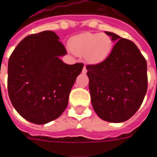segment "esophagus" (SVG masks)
<instances>
[{"instance_id": "esophagus-1", "label": "esophagus", "mask_w": 157, "mask_h": 157, "mask_svg": "<svg viewBox=\"0 0 157 157\" xmlns=\"http://www.w3.org/2000/svg\"><path fill=\"white\" fill-rule=\"evenodd\" d=\"M82 72H83L84 74L86 73V72H87V69H86V66H84L83 70H82Z\"/></svg>"}]
</instances>
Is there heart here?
Wrapping results in <instances>:
<instances>
[{
    "label": "heart",
    "instance_id": "obj_1",
    "mask_svg": "<svg viewBox=\"0 0 157 157\" xmlns=\"http://www.w3.org/2000/svg\"><path fill=\"white\" fill-rule=\"evenodd\" d=\"M113 46L112 37L104 33H81L70 40L72 52L85 56L86 61L92 64L105 61L112 53Z\"/></svg>",
    "mask_w": 157,
    "mask_h": 157
}]
</instances>
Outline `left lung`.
Returning <instances> with one entry per match:
<instances>
[{
  "mask_svg": "<svg viewBox=\"0 0 157 157\" xmlns=\"http://www.w3.org/2000/svg\"><path fill=\"white\" fill-rule=\"evenodd\" d=\"M105 33L116 44L105 61L86 66L89 89L98 117L120 123L133 117L144 101L147 90V62L133 41Z\"/></svg>",
  "mask_w": 157,
  "mask_h": 157,
  "instance_id": "1",
  "label": "left lung"
}]
</instances>
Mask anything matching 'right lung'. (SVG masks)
<instances>
[{
  "label": "right lung",
  "mask_w": 157,
  "mask_h": 157,
  "mask_svg": "<svg viewBox=\"0 0 157 157\" xmlns=\"http://www.w3.org/2000/svg\"><path fill=\"white\" fill-rule=\"evenodd\" d=\"M59 39L52 31L28 36L9 59L11 103L21 117L34 124H46L61 116L84 67L62 61L67 50Z\"/></svg>",
  "instance_id": "right-lung-1"
}]
</instances>
